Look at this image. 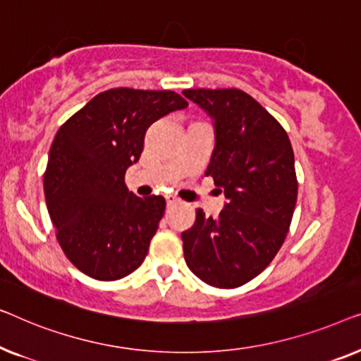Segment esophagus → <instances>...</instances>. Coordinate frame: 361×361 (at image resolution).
Masks as SVG:
<instances>
[{
  "instance_id": "1",
  "label": "esophagus",
  "mask_w": 361,
  "mask_h": 361,
  "mask_svg": "<svg viewBox=\"0 0 361 361\" xmlns=\"http://www.w3.org/2000/svg\"><path fill=\"white\" fill-rule=\"evenodd\" d=\"M165 200H166V204H169V207L175 206V204H178V202H180L178 197L173 196V195H166V196H165Z\"/></svg>"
}]
</instances>
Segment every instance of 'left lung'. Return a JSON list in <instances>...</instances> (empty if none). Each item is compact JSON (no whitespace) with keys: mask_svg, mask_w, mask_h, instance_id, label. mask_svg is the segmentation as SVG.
Returning <instances> with one entry per match:
<instances>
[{"mask_svg":"<svg viewBox=\"0 0 361 361\" xmlns=\"http://www.w3.org/2000/svg\"><path fill=\"white\" fill-rule=\"evenodd\" d=\"M214 121L206 175L226 204L217 219L196 211L181 233L186 265L214 288H238L270 265L291 224L298 197L291 142L281 124L242 90H185Z\"/></svg>","mask_w":361,"mask_h":361,"instance_id":"obj_1","label":"left lung"}]
</instances>
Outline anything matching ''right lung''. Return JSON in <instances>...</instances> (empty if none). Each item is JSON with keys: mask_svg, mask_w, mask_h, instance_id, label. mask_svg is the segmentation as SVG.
<instances>
[{"mask_svg": "<svg viewBox=\"0 0 361 361\" xmlns=\"http://www.w3.org/2000/svg\"><path fill=\"white\" fill-rule=\"evenodd\" d=\"M188 103L175 91L111 88L73 114L52 142L44 192L57 240L81 273L114 281L137 270L165 212L164 196L124 183L152 123Z\"/></svg>", "mask_w": 361, "mask_h": 361, "instance_id": "add662e5", "label": "right lung"}]
</instances>
